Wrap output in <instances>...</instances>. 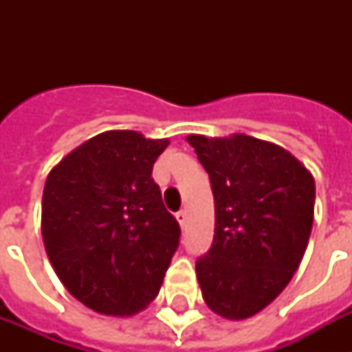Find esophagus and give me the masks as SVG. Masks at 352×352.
Returning <instances> with one entry per match:
<instances>
[{"mask_svg": "<svg viewBox=\"0 0 352 352\" xmlns=\"http://www.w3.org/2000/svg\"><path fill=\"white\" fill-rule=\"evenodd\" d=\"M175 217H177V221H179V225H181V226L186 225V219H188L186 210H179V212L175 214Z\"/></svg>", "mask_w": 352, "mask_h": 352, "instance_id": "obj_1", "label": "esophagus"}]
</instances>
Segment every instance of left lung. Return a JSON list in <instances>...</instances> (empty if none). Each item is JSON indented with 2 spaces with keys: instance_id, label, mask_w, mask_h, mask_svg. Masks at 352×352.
Segmentation results:
<instances>
[{
  "instance_id": "8db88e82",
  "label": "left lung",
  "mask_w": 352,
  "mask_h": 352,
  "mask_svg": "<svg viewBox=\"0 0 352 352\" xmlns=\"http://www.w3.org/2000/svg\"><path fill=\"white\" fill-rule=\"evenodd\" d=\"M188 142L210 177L214 241L195 261L206 305L228 320L263 311L289 285L314 221V179L287 149L248 135Z\"/></svg>"
}]
</instances>
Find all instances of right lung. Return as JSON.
<instances>
[{
	"instance_id": "right-lung-1",
	"label": "right lung",
	"mask_w": 352,
	"mask_h": 352,
	"mask_svg": "<svg viewBox=\"0 0 352 352\" xmlns=\"http://www.w3.org/2000/svg\"><path fill=\"white\" fill-rule=\"evenodd\" d=\"M166 146L137 131L100 133L47 177V256L65 289L93 311L129 316L159 294L181 239L151 177Z\"/></svg>"
}]
</instances>
